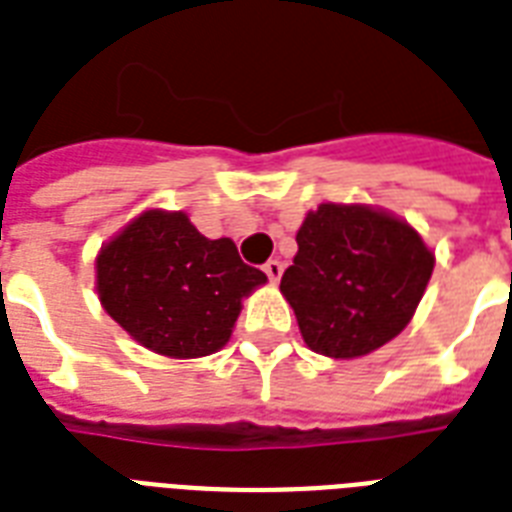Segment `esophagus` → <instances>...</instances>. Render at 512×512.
Here are the masks:
<instances>
[{"mask_svg": "<svg viewBox=\"0 0 512 512\" xmlns=\"http://www.w3.org/2000/svg\"><path fill=\"white\" fill-rule=\"evenodd\" d=\"M263 271H265V276L271 279V284H276V281L281 279V273H284V265H281L279 260H268V263L263 265Z\"/></svg>", "mask_w": 512, "mask_h": 512, "instance_id": "1", "label": "esophagus"}]
</instances>
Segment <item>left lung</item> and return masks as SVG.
I'll list each match as a JSON object with an SVG mask.
<instances>
[{
	"mask_svg": "<svg viewBox=\"0 0 512 512\" xmlns=\"http://www.w3.org/2000/svg\"><path fill=\"white\" fill-rule=\"evenodd\" d=\"M433 265V252L404 220L366 204H321L297 231L281 295L308 348L358 358L412 321Z\"/></svg>",
	"mask_w": 512,
	"mask_h": 512,
	"instance_id": "left-lung-1",
	"label": "left lung"
}]
</instances>
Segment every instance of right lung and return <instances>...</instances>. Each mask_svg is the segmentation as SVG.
<instances>
[{
	"label": "right lung",
	"mask_w": 512,
	"mask_h": 512,
	"mask_svg": "<svg viewBox=\"0 0 512 512\" xmlns=\"http://www.w3.org/2000/svg\"><path fill=\"white\" fill-rule=\"evenodd\" d=\"M98 297L143 348L170 358L209 356L231 340L241 300L265 284L231 239H207L183 212L148 209L98 260Z\"/></svg>",
	"instance_id": "right-lung-1"
}]
</instances>
